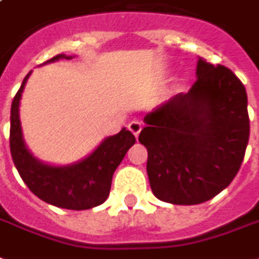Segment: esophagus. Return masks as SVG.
<instances>
[{
  "instance_id": "esophagus-1",
  "label": "esophagus",
  "mask_w": 259,
  "mask_h": 259,
  "mask_svg": "<svg viewBox=\"0 0 259 259\" xmlns=\"http://www.w3.org/2000/svg\"><path fill=\"white\" fill-rule=\"evenodd\" d=\"M128 130L135 135V138H138L139 132H141V130H142V124H141L139 121H131L130 124H128Z\"/></svg>"
}]
</instances>
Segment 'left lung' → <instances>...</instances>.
Segmentation results:
<instances>
[{
  "mask_svg": "<svg viewBox=\"0 0 259 259\" xmlns=\"http://www.w3.org/2000/svg\"><path fill=\"white\" fill-rule=\"evenodd\" d=\"M196 75L188 94L145 116L139 134L153 194L171 204H200L228 188L250 137L247 92L235 73L199 58Z\"/></svg>",
  "mask_w": 259,
  "mask_h": 259,
  "instance_id": "8db88e82",
  "label": "left lung"
}]
</instances>
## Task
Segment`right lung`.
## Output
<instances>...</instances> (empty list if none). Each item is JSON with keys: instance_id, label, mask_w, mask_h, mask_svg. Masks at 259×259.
I'll list each match as a JSON object with an SVG mask.
<instances>
[{"instance_id": "1", "label": "right lung", "mask_w": 259, "mask_h": 259, "mask_svg": "<svg viewBox=\"0 0 259 259\" xmlns=\"http://www.w3.org/2000/svg\"><path fill=\"white\" fill-rule=\"evenodd\" d=\"M63 58L71 59V56L60 54L45 63ZM30 74L31 71L24 77L11 106L9 146L20 178L37 197L60 208L78 211L105 203L110 193L113 174L135 143V137L122 128L117 135L106 138L88 157L70 165L58 167L39 161L26 148L19 120V102Z\"/></svg>"}]
</instances>
